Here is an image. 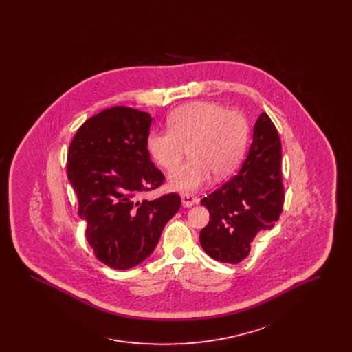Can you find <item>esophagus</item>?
Returning a JSON list of instances; mask_svg holds the SVG:
<instances>
[{
    "instance_id": "34e87169",
    "label": "esophagus",
    "mask_w": 352,
    "mask_h": 352,
    "mask_svg": "<svg viewBox=\"0 0 352 352\" xmlns=\"http://www.w3.org/2000/svg\"><path fill=\"white\" fill-rule=\"evenodd\" d=\"M181 198H182V204H184V207H186V208H190L194 204L199 203V198L192 195V194H182Z\"/></svg>"
}]
</instances>
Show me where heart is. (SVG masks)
<instances>
[{"instance_id": "b5f03b06", "label": "heart", "mask_w": 352, "mask_h": 352, "mask_svg": "<svg viewBox=\"0 0 352 352\" xmlns=\"http://www.w3.org/2000/svg\"><path fill=\"white\" fill-rule=\"evenodd\" d=\"M168 129L153 131L148 149L164 168L181 162L188 148L191 160L168 173V186L192 192L218 179L230 177L243 160L248 128L236 111L214 101H194L177 108L168 118Z\"/></svg>"}]
</instances>
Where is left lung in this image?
Returning <instances> with one entry per match:
<instances>
[{
    "label": "left lung",
    "instance_id": "8db88e82",
    "mask_svg": "<svg viewBox=\"0 0 352 352\" xmlns=\"http://www.w3.org/2000/svg\"><path fill=\"white\" fill-rule=\"evenodd\" d=\"M280 135L264 112L253 128L251 148L237 175L201 199L210 221L201 248L220 263L239 264L258 232L272 230L284 206Z\"/></svg>",
    "mask_w": 352,
    "mask_h": 352
}]
</instances>
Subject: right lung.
I'll return each mask as SVG.
<instances>
[{
  "instance_id": "obj_1",
  "label": "right lung",
  "mask_w": 352,
  "mask_h": 352,
  "mask_svg": "<svg viewBox=\"0 0 352 352\" xmlns=\"http://www.w3.org/2000/svg\"><path fill=\"white\" fill-rule=\"evenodd\" d=\"M151 120L133 108H108L84 122L68 149V181L85 237L109 268H133L149 257L181 208L178 194L138 199L165 181L148 151Z\"/></svg>"
}]
</instances>
